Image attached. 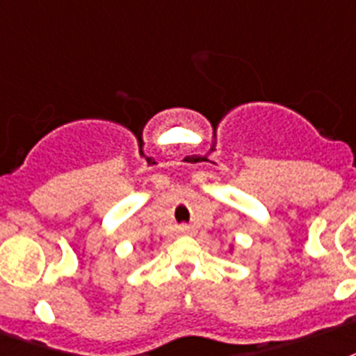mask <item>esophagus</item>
I'll use <instances>...</instances> for the list:
<instances>
[{
  "mask_svg": "<svg viewBox=\"0 0 356 356\" xmlns=\"http://www.w3.org/2000/svg\"><path fill=\"white\" fill-rule=\"evenodd\" d=\"M179 232H181V234H186V232H188V228H186V227H181V228H179Z\"/></svg>",
  "mask_w": 356,
  "mask_h": 356,
  "instance_id": "obj_1",
  "label": "esophagus"
}]
</instances>
